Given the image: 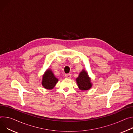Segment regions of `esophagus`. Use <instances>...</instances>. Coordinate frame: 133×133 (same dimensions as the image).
<instances>
[{"mask_svg":"<svg viewBox=\"0 0 133 133\" xmlns=\"http://www.w3.org/2000/svg\"><path fill=\"white\" fill-rule=\"evenodd\" d=\"M65 77L67 78H70L71 76V74H67L65 75Z\"/></svg>","mask_w":133,"mask_h":133,"instance_id":"1","label":"esophagus"}]
</instances>
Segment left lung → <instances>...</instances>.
<instances>
[{"label":"left lung","mask_w":133,"mask_h":133,"mask_svg":"<svg viewBox=\"0 0 133 133\" xmlns=\"http://www.w3.org/2000/svg\"><path fill=\"white\" fill-rule=\"evenodd\" d=\"M76 83L79 89L81 90L86 91L89 90L92 86V84L91 83V78L89 77L87 71L83 69L76 78Z\"/></svg>","instance_id":"obj_1"}]
</instances>
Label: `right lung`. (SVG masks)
<instances>
[{"label": "right lung", "instance_id": "1", "mask_svg": "<svg viewBox=\"0 0 133 133\" xmlns=\"http://www.w3.org/2000/svg\"><path fill=\"white\" fill-rule=\"evenodd\" d=\"M58 82V79L57 78L51 69H48L44 73L42 77V85L46 89H52L57 83Z\"/></svg>", "mask_w": 133, "mask_h": 133}]
</instances>
